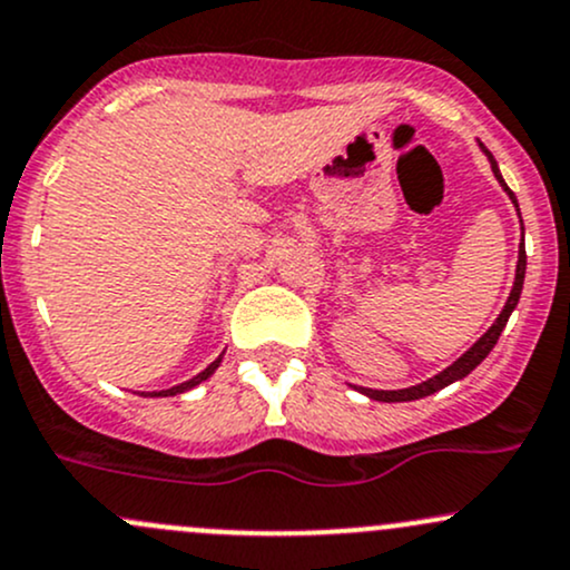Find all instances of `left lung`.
I'll use <instances>...</instances> for the list:
<instances>
[{
	"instance_id": "obj_1",
	"label": "left lung",
	"mask_w": 570,
	"mask_h": 570,
	"mask_svg": "<svg viewBox=\"0 0 570 570\" xmlns=\"http://www.w3.org/2000/svg\"><path fill=\"white\" fill-rule=\"evenodd\" d=\"M483 153L489 155V164H491V171H494V177L500 179V185H502V188L508 190V196H511L513 205H517V196H513V190L508 188L505 179H502V175H500V169H497L494 155H491L489 149H483ZM517 209H519V205H517ZM522 232H524V226H522ZM524 269H527V254H524V245H522V248H519L517 278H513V289H511V297H508L505 308L500 311V316H497L494 325H491L489 331L483 333L481 338H478L475 344H472L470 350H466L464 355H461L456 363L448 365L445 371H440V374L431 376V380L421 382V385L404 387V391H371V387H363L361 393H365V395H368V399H374V401H415V399H423V395H431V393L442 391V387H448V385H451V382L464 380V376L470 374V371L475 368V365H481V361H487L489 352L494 350V344H497V338H500L502 327L508 325V316L513 314V308H517V303H519V295H522V286H524Z\"/></svg>"
}]
</instances>
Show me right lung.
<instances>
[{
    "label": "right lung",
    "mask_w": 570,
    "mask_h": 570,
    "mask_svg": "<svg viewBox=\"0 0 570 570\" xmlns=\"http://www.w3.org/2000/svg\"><path fill=\"white\" fill-rule=\"evenodd\" d=\"M220 365V357L218 361H213L207 365L205 371H202V374H196L194 380H188V382H183V385H175V387H169V391H155V393H149V395H177V393H185V391H190V387H196L199 385V382H205V380H209V376H213V371L218 368Z\"/></svg>",
    "instance_id": "1"
}]
</instances>
